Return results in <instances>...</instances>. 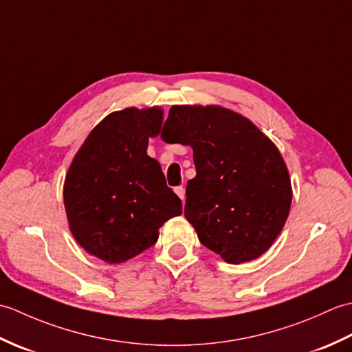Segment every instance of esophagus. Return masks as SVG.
I'll return each mask as SVG.
<instances>
[{
	"label": "esophagus",
	"instance_id": "1",
	"mask_svg": "<svg viewBox=\"0 0 352 352\" xmlns=\"http://www.w3.org/2000/svg\"><path fill=\"white\" fill-rule=\"evenodd\" d=\"M174 192L177 193V195H178V198H180V199L183 201V204H184V199H186V195H184V188H183V186H177V188L174 189Z\"/></svg>",
	"mask_w": 352,
	"mask_h": 352
}]
</instances>
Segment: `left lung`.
I'll return each mask as SVG.
<instances>
[{
    "label": "left lung",
    "instance_id": "8db88e82",
    "mask_svg": "<svg viewBox=\"0 0 352 352\" xmlns=\"http://www.w3.org/2000/svg\"><path fill=\"white\" fill-rule=\"evenodd\" d=\"M163 130L193 149L197 177L186 186L184 216L199 242L233 265L266 252L292 203L276 146L248 119L218 106L170 107Z\"/></svg>",
    "mask_w": 352,
    "mask_h": 352
}]
</instances>
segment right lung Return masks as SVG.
I'll return each mask as SVG.
<instances>
[{"label": "right lung", "mask_w": 352, "mask_h": 352, "mask_svg": "<svg viewBox=\"0 0 352 352\" xmlns=\"http://www.w3.org/2000/svg\"><path fill=\"white\" fill-rule=\"evenodd\" d=\"M162 121L159 107L113 111L89 134L66 174L63 199L72 234L107 263L151 248L163 223L182 214V199L146 154L148 138L159 134Z\"/></svg>", "instance_id": "obj_1"}]
</instances>
